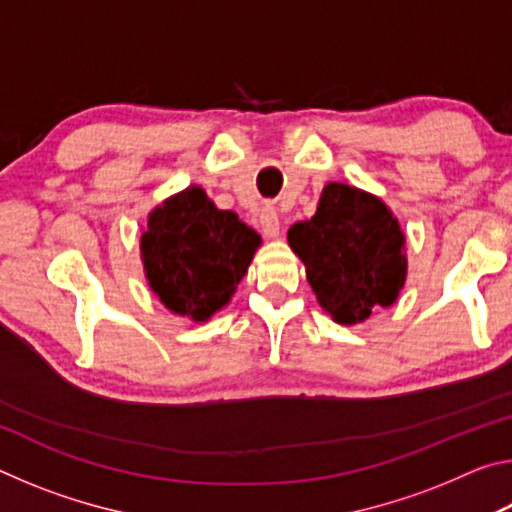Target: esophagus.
<instances>
[{"mask_svg":"<svg viewBox=\"0 0 512 512\" xmlns=\"http://www.w3.org/2000/svg\"><path fill=\"white\" fill-rule=\"evenodd\" d=\"M259 225H262V232L266 237H280L282 223L275 207H264L262 214H259Z\"/></svg>","mask_w":512,"mask_h":512,"instance_id":"esophagus-1","label":"esophagus"}]
</instances>
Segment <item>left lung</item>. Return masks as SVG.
<instances>
[{
    "mask_svg": "<svg viewBox=\"0 0 512 512\" xmlns=\"http://www.w3.org/2000/svg\"><path fill=\"white\" fill-rule=\"evenodd\" d=\"M289 244L305 262L316 298L336 323L354 325L400 296L406 277L404 235L379 198L329 183L316 214L291 225Z\"/></svg>",
    "mask_w": 512,
    "mask_h": 512,
    "instance_id": "8db88e82",
    "label": "left lung"
}]
</instances>
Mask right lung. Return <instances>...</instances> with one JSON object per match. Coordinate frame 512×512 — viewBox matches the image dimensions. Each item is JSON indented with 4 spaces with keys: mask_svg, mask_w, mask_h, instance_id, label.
Segmentation results:
<instances>
[{
    "mask_svg": "<svg viewBox=\"0 0 512 512\" xmlns=\"http://www.w3.org/2000/svg\"><path fill=\"white\" fill-rule=\"evenodd\" d=\"M257 246L259 235L235 212L216 210L201 187H187L151 212L142 259L164 305L207 320L235 293Z\"/></svg>",
    "mask_w": 512,
    "mask_h": 512,
    "instance_id": "obj_1",
    "label": "right lung"
}]
</instances>
